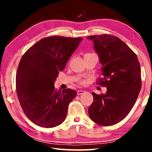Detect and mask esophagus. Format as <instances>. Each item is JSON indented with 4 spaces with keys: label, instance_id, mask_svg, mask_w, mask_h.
<instances>
[{
    "label": "esophagus",
    "instance_id": "esophagus-1",
    "mask_svg": "<svg viewBox=\"0 0 152 152\" xmlns=\"http://www.w3.org/2000/svg\"><path fill=\"white\" fill-rule=\"evenodd\" d=\"M84 92H85L84 91H80H80H78V92H77V94H78V95H81L82 94H84Z\"/></svg>",
    "mask_w": 152,
    "mask_h": 152
}]
</instances>
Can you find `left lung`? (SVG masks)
<instances>
[{"mask_svg":"<svg viewBox=\"0 0 152 152\" xmlns=\"http://www.w3.org/2000/svg\"><path fill=\"white\" fill-rule=\"evenodd\" d=\"M94 51L101 64L105 94L92 92L93 102L88 108L91 119L97 124H116L129 113L141 87V70L137 56L119 38L110 35H91Z\"/></svg>","mask_w":152,"mask_h":152,"instance_id":"1","label":"left lung"}]
</instances>
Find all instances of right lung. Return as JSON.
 Here are the masks:
<instances>
[{
  "mask_svg": "<svg viewBox=\"0 0 152 152\" xmlns=\"http://www.w3.org/2000/svg\"><path fill=\"white\" fill-rule=\"evenodd\" d=\"M82 40L44 38L23 56L16 76L17 96L25 114L35 125L51 128L66 119L68 105L77 92L70 88L56 91L54 83Z\"/></svg>",
  "mask_w": 152,
  "mask_h": 152,
  "instance_id": "obj_1",
  "label": "right lung"
}]
</instances>
